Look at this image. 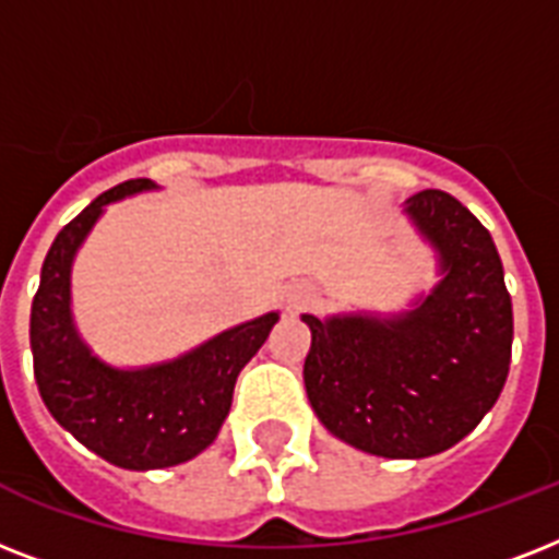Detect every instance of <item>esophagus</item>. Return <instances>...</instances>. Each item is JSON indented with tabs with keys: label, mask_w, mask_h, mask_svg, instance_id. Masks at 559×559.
I'll return each instance as SVG.
<instances>
[{
	"label": "esophagus",
	"mask_w": 559,
	"mask_h": 559,
	"mask_svg": "<svg viewBox=\"0 0 559 559\" xmlns=\"http://www.w3.org/2000/svg\"><path fill=\"white\" fill-rule=\"evenodd\" d=\"M284 301H287L289 313H298V310H305L310 301H313V287L310 284H293L284 293Z\"/></svg>",
	"instance_id": "34e87169"
}]
</instances>
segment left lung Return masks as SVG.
I'll return each instance as SVG.
<instances>
[{
    "label": "left lung",
    "instance_id": "8db88e82",
    "mask_svg": "<svg viewBox=\"0 0 559 559\" xmlns=\"http://www.w3.org/2000/svg\"><path fill=\"white\" fill-rule=\"evenodd\" d=\"M403 214L432 246L429 296L400 313H305V389L340 441L382 459H426L469 435L511 368L513 310L490 231L443 191H420Z\"/></svg>",
    "mask_w": 559,
    "mask_h": 559
}]
</instances>
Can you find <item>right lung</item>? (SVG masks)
I'll return each instance as SVG.
<instances>
[{"label":"right lung","mask_w":559,"mask_h":559,"mask_svg":"<svg viewBox=\"0 0 559 559\" xmlns=\"http://www.w3.org/2000/svg\"><path fill=\"white\" fill-rule=\"evenodd\" d=\"M156 188L151 179L121 182L63 226L31 305L39 397L66 432L124 469L174 467L211 447L231 408L237 373L278 322V313H263L156 366L118 368L92 354L72 316L74 254L109 202Z\"/></svg>","instance_id":"1"}]
</instances>
